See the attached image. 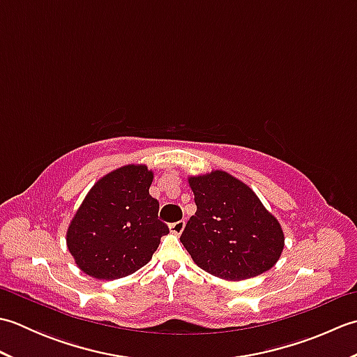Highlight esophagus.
Instances as JSON below:
<instances>
[{"instance_id":"1","label":"esophagus","mask_w":357,"mask_h":357,"mask_svg":"<svg viewBox=\"0 0 357 357\" xmlns=\"http://www.w3.org/2000/svg\"><path fill=\"white\" fill-rule=\"evenodd\" d=\"M184 227H185V222H184V221L173 222V224H170V231H172L173 234H181V233H183V230H184Z\"/></svg>"}]
</instances>
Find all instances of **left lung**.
<instances>
[{
    "label": "left lung",
    "mask_w": 357,
    "mask_h": 357,
    "mask_svg": "<svg viewBox=\"0 0 357 357\" xmlns=\"http://www.w3.org/2000/svg\"><path fill=\"white\" fill-rule=\"evenodd\" d=\"M196 213L181 242L195 264L213 276L244 280L262 275L284 250V231L242 181L222 170L188 178Z\"/></svg>",
    "instance_id": "left-lung-1"
}]
</instances>
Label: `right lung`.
<instances>
[{"label":"right lung","mask_w":357,"mask_h":357,"mask_svg":"<svg viewBox=\"0 0 357 357\" xmlns=\"http://www.w3.org/2000/svg\"><path fill=\"white\" fill-rule=\"evenodd\" d=\"M153 172L128 164L90 188L67 229V248L78 267L95 279L113 280L144 267L169 234L158 219L159 202L149 188Z\"/></svg>","instance_id":"right-lung-1"}]
</instances>
